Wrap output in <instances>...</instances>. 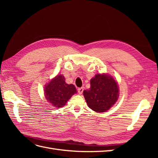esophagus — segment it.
<instances>
[{
  "instance_id": "1",
  "label": "esophagus",
  "mask_w": 158,
  "mask_h": 158,
  "mask_svg": "<svg viewBox=\"0 0 158 158\" xmlns=\"http://www.w3.org/2000/svg\"><path fill=\"white\" fill-rule=\"evenodd\" d=\"M83 91H84V87L79 88L78 89V92L79 94H82L83 93Z\"/></svg>"
}]
</instances>
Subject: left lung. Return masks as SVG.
<instances>
[{
	"label": "left lung",
	"mask_w": 158,
	"mask_h": 158,
	"mask_svg": "<svg viewBox=\"0 0 158 158\" xmlns=\"http://www.w3.org/2000/svg\"><path fill=\"white\" fill-rule=\"evenodd\" d=\"M90 88L83 95L88 107L95 112H106L116 103L119 95L117 83L111 76L96 74L90 80Z\"/></svg>",
	"instance_id": "1"
}]
</instances>
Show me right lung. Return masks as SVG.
<instances>
[{"label": "right lung", "mask_w": 158, "mask_h": 158, "mask_svg": "<svg viewBox=\"0 0 158 158\" xmlns=\"http://www.w3.org/2000/svg\"><path fill=\"white\" fill-rule=\"evenodd\" d=\"M77 93L73 84L65 82V78L60 74L57 75L45 87V96L52 106L60 107L65 106L72 95Z\"/></svg>", "instance_id": "right-lung-1"}]
</instances>
